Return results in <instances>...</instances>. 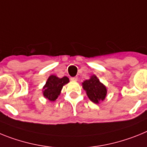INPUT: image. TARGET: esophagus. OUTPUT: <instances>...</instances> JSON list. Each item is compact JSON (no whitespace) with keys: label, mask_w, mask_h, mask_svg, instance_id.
Segmentation results:
<instances>
[{"label":"esophagus","mask_w":147,"mask_h":147,"mask_svg":"<svg viewBox=\"0 0 147 147\" xmlns=\"http://www.w3.org/2000/svg\"><path fill=\"white\" fill-rule=\"evenodd\" d=\"M71 81H78V77L77 76H75V77H72L71 78Z\"/></svg>","instance_id":"esophagus-1"}]
</instances>
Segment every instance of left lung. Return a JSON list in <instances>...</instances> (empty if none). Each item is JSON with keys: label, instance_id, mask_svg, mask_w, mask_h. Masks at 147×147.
I'll return each mask as SVG.
<instances>
[{"label": "left lung", "instance_id": "1", "mask_svg": "<svg viewBox=\"0 0 147 147\" xmlns=\"http://www.w3.org/2000/svg\"><path fill=\"white\" fill-rule=\"evenodd\" d=\"M83 89L86 91L89 100L95 104H100L107 97V89L102 84L95 75L90 76V78L82 83Z\"/></svg>", "mask_w": 147, "mask_h": 147}]
</instances>
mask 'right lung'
<instances>
[{"label":"right lung","instance_id":"add662e5","mask_svg":"<svg viewBox=\"0 0 147 147\" xmlns=\"http://www.w3.org/2000/svg\"><path fill=\"white\" fill-rule=\"evenodd\" d=\"M69 82V79L66 76L60 78L56 75H51L43 87L42 92L43 97L48 99L49 101H55L61 94L63 86Z\"/></svg>","mask_w":147,"mask_h":147}]
</instances>
